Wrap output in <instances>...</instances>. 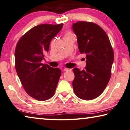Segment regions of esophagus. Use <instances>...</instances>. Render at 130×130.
I'll return each mask as SVG.
<instances>
[{
  "label": "esophagus",
  "instance_id": "obj_1",
  "mask_svg": "<svg viewBox=\"0 0 130 130\" xmlns=\"http://www.w3.org/2000/svg\"><path fill=\"white\" fill-rule=\"evenodd\" d=\"M63 70H64V71H70V70H71V69L65 68H64V69H63Z\"/></svg>",
  "mask_w": 130,
  "mask_h": 130
}]
</instances>
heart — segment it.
I'll list each match as a JSON object with an SVG mask.
<instances>
[{
  "label": "heart",
  "mask_w": 130,
  "mask_h": 130,
  "mask_svg": "<svg viewBox=\"0 0 130 130\" xmlns=\"http://www.w3.org/2000/svg\"><path fill=\"white\" fill-rule=\"evenodd\" d=\"M71 34V33H70V32H67V33L66 34Z\"/></svg>",
  "instance_id": "1"
}]
</instances>
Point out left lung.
<instances>
[{
	"instance_id": "1",
	"label": "left lung",
	"mask_w": 130,
	"mask_h": 130,
	"mask_svg": "<svg viewBox=\"0 0 130 130\" xmlns=\"http://www.w3.org/2000/svg\"><path fill=\"white\" fill-rule=\"evenodd\" d=\"M72 28L79 52L85 54L87 59L84 69H73V91L81 99L93 100L103 93L111 78L112 47L106 32L97 24L78 21L73 24Z\"/></svg>"
}]
</instances>
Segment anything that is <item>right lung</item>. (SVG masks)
<instances>
[{"mask_svg": "<svg viewBox=\"0 0 130 130\" xmlns=\"http://www.w3.org/2000/svg\"><path fill=\"white\" fill-rule=\"evenodd\" d=\"M63 25L42 24L35 26L17 44L15 63L17 74L25 91L37 100L49 99L56 91L61 70L43 64L41 61L49 51L50 41Z\"/></svg>", "mask_w": 130, "mask_h": 130, "instance_id": "add662e5", "label": "right lung"}]
</instances>
